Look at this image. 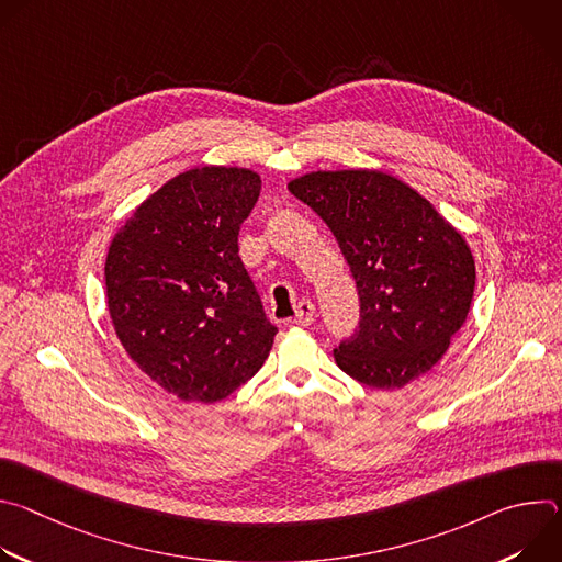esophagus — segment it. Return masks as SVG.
<instances>
[{"label":"esophagus","instance_id":"1","mask_svg":"<svg viewBox=\"0 0 562 562\" xmlns=\"http://www.w3.org/2000/svg\"><path fill=\"white\" fill-rule=\"evenodd\" d=\"M313 317H315V306H313V302H308V300L297 302L293 323H295L297 327H308V325L313 323Z\"/></svg>","mask_w":562,"mask_h":562}]
</instances>
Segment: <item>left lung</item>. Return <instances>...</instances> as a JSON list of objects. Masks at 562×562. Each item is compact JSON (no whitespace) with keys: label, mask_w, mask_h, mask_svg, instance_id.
Segmentation results:
<instances>
[{"label":"left lung","mask_w":562,"mask_h":562,"mask_svg":"<svg viewBox=\"0 0 562 562\" xmlns=\"http://www.w3.org/2000/svg\"><path fill=\"white\" fill-rule=\"evenodd\" d=\"M289 191L331 228L351 269L360 319L334 349L373 389L427 373L464 325L475 267L464 237L412 187L380 171H317Z\"/></svg>","instance_id":"1"}]
</instances>
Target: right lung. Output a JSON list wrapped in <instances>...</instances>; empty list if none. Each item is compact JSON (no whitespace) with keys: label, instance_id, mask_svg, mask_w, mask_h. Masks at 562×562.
<instances>
[{"label":"right lung","instance_id":"add662e5","mask_svg":"<svg viewBox=\"0 0 562 562\" xmlns=\"http://www.w3.org/2000/svg\"><path fill=\"white\" fill-rule=\"evenodd\" d=\"M260 189L247 169H191L137 206L111 243L115 334L150 380L182 400L215 403L243 386L278 334L237 249Z\"/></svg>","mask_w":562,"mask_h":562}]
</instances>
